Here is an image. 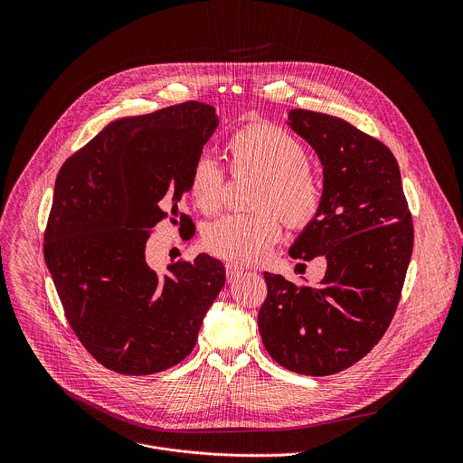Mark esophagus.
<instances>
[{
    "label": "esophagus",
    "mask_w": 463,
    "mask_h": 463,
    "mask_svg": "<svg viewBox=\"0 0 463 463\" xmlns=\"http://www.w3.org/2000/svg\"><path fill=\"white\" fill-rule=\"evenodd\" d=\"M226 278H228V281H235L239 276H242V272H244V269L242 267H239V265L235 264H226Z\"/></svg>",
    "instance_id": "obj_1"
}]
</instances>
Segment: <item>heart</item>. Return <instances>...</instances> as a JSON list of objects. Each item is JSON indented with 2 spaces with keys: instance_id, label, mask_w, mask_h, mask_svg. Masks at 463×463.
I'll use <instances>...</instances> for the list:
<instances>
[{
  "instance_id": "1",
  "label": "heart",
  "mask_w": 463,
  "mask_h": 463,
  "mask_svg": "<svg viewBox=\"0 0 463 463\" xmlns=\"http://www.w3.org/2000/svg\"><path fill=\"white\" fill-rule=\"evenodd\" d=\"M233 173H255L262 182L253 199L257 213L226 215L206 226L204 248L235 264L262 262L281 235L279 217L292 228L316 219L323 187L308 167V151L292 133L272 125H250L226 142ZM189 194L203 213H217L226 196V173L217 160L201 155L193 164Z\"/></svg>"
}]
</instances>
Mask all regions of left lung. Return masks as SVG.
Listing matches in <instances>:
<instances>
[{
	"label": "left lung",
	"mask_w": 463,
	"mask_h": 463,
	"mask_svg": "<svg viewBox=\"0 0 463 463\" xmlns=\"http://www.w3.org/2000/svg\"><path fill=\"white\" fill-rule=\"evenodd\" d=\"M288 127L323 164V204L288 255L328 267L317 287L264 272L259 328L285 369L328 376L364 358L385 335L413 250V222L396 156L378 138L321 112L290 110Z\"/></svg>",
	"instance_id": "8db88e82"
}]
</instances>
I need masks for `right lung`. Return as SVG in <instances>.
I'll return each mask as SVG.
<instances>
[{
	"label": "right lung",
	"mask_w": 463,
	"mask_h": 463,
	"mask_svg": "<svg viewBox=\"0 0 463 463\" xmlns=\"http://www.w3.org/2000/svg\"><path fill=\"white\" fill-rule=\"evenodd\" d=\"M219 125L215 109L187 101L110 123L59 171L44 233V260L67 323L107 369L144 376L180 364L226 281L204 253L153 270L151 230L178 210L193 164Z\"/></svg>",
	"instance_id": "1"
}]
</instances>
